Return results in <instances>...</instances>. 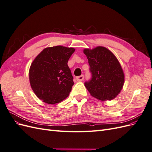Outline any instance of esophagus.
Returning a JSON list of instances; mask_svg holds the SVG:
<instances>
[{
    "label": "esophagus",
    "mask_w": 152,
    "mask_h": 152,
    "mask_svg": "<svg viewBox=\"0 0 152 152\" xmlns=\"http://www.w3.org/2000/svg\"><path fill=\"white\" fill-rule=\"evenodd\" d=\"M76 80L77 81H82L84 80V75H82L80 76H79V77H76Z\"/></svg>",
    "instance_id": "1"
}]
</instances>
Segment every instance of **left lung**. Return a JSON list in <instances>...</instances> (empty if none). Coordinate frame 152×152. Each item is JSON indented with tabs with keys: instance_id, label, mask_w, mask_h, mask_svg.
Returning a JSON list of instances; mask_svg holds the SVG:
<instances>
[{
	"instance_id": "obj_1",
	"label": "left lung",
	"mask_w": 152,
	"mask_h": 152,
	"mask_svg": "<svg viewBox=\"0 0 152 152\" xmlns=\"http://www.w3.org/2000/svg\"><path fill=\"white\" fill-rule=\"evenodd\" d=\"M92 73L85 86L93 97L101 101L112 100L121 93L125 81L121 65L114 54L103 46L84 49Z\"/></svg>"
}]
</instances>
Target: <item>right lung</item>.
Here are the masks:
<instances>
[{"label":"right lung","instance_id":"right-lung-1","mask_svg":"<svg viewBox=\"0 0 152 152\" xmlns=\"http://www.w3.org/2000/svg\"><path fill=\"white\" fill-rule=\"evenodd\" d=\"M75 50L61 45L46 48L31 63L30 84L35 95L44 103H58L69 96L74 82L67 63Z\"/></svg>","mask_w":152,"mask_h":152}]
</instances>
